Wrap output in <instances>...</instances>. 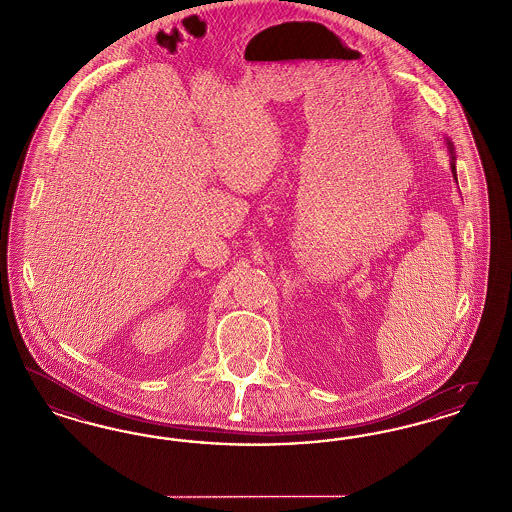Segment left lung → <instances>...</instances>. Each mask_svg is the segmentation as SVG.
Here are the masks:
<instances>
[{
    "label": "left lung",
    "instance_id": "8db88e82",
    "mask_svg": "<svg viewBox=\"0 0 512 512\" xmlns=\"http://www.w3.org/2000/svg\"><path fill=\"white\" fill-rule=\"evenodd\" d=\"M447 146H449L451 157H453V161H451V171H453V176H455V180H457V174H455V151H453V144H451V142H447Z\"/></svg>",
    "mask_w": 512,
    "mask_h": 512
}]
</instances>
